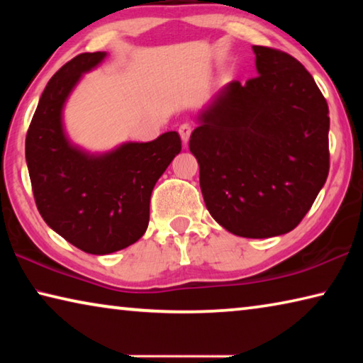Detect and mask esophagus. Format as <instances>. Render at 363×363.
<instances>
[{
    "label": "esophagus",
    "instance_id": "esophagus-1",
    "mask_svg": "<svg viewBox=\"0 0 363 363\" xmlns=\"http://www.w3.org/2000/svg\"><path fill=\"white\" fill-rule=\"evenodd\" d=\"M177 131H179V136L182 139V143H184V145H186L189 143V139H190V134H192V126L187 125V123H184V125H181L179 130H177Z\"/></svg>",
    "mask_w": 363,
    "mask_h": 363
}]
</instances>
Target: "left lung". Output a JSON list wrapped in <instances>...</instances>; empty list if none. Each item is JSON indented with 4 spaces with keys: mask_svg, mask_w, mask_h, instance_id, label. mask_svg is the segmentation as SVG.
I'll list each match as a JSON object with an SVG mask.
<instances>
[{
    "mask_svg": "<svg viewBox=\"0 0 363 363\" xmlns=\"http://www.w3.org/2000/svg\"><path fill=\"white\" fill-rule=\"evenodd\" d=\"M257 77L223 86L196 115L189 149L219 225L245 238L293 230L330 168L328 106L290 54L253 46Z\"/></svg>",
    "mask_w": 363,
    "mask_h": 363,
    "instance_id": "1",
    "label": "left lung"
}]
</instances>
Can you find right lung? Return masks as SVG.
Wrapping results in <instances>:
<instances>
[{
    "label": "right lung",
    "instance_id": "add662e5",
    "mask_svg": "<svg viewBox=\"0 0 363 363\" xmlns=\"http://www.w3.org/2000/svg\"><path fill=\"white\" fill-rule=\"evenodd\" d=\"M106 57L104 51L79 54L54 73L26 139L40 214L54 232L89 255L115 253L144 235L152 190L181 152L176 131L101 153L72 143L64 126L67 99L84 73L97 69Z\"/></svg>",
    "mask_w": 363,
    "mask_h": 363
}]
</instances>
